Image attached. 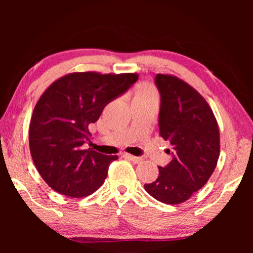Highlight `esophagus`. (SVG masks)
<instances>
[{
  "label": "esophagus",
  "instance_id": "esophagus-1",
  "mask_svg": "<svg viewBox=\"0 0 253 253\" xmlns=\"http://www.w3.org/2000/svg\"><path fill=\"white\" fill-rule=\"evenodd\" d=\"M126 159H129L130 161H132V162H134V164H139V162L143 160V159L141 158H138V157H134V155H131V154H126Z\"/></svg>",
  "mask_w": 253,
  "mask_h": 253
}]
</instances>
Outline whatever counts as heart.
<instances>
[{
  "instance_id": "b5f03b06",
  "label": "heart",
  "mask_w": 253,
  "mask_h": 253,
  "mask_svg": "<svg viewBox=\"0 0 253 253\" xmlns=\"http://www.w3.org/2000/svg\"><path fill=\"white\" fill-rule=\"evenodd\" d=\"M158 95L157 89L154 88V86H152L150 84H144L140 86V88L138 89L136 98L138 96H154Z\"/></svg>"
}]
</instances>
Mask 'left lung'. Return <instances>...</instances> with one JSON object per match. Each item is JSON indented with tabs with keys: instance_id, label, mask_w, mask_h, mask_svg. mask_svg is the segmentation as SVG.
<instances>
[{
	"instance_id": "left-lung-1",
	"label": "left lung",
	"mask_w": 253,
	"mask_h": 253,
	"mask_svg": "<svg viewBox=\"0 0 253 253\" xmlns=\"http://www.w3.org/2000/svg\"><path fill=\"white\" fill-rule=\"evenodd\" d=\"M155 84L161 95L159 133L170 143L172 160L159 167L158 178L144 186L159 202L177 205L213 174L220 155L219 126L209 103L188 83L158 74Z\"/></svg>"
}]
</instances>
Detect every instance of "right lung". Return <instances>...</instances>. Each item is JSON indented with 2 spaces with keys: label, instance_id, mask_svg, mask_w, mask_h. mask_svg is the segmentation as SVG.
<instances>
[{
  "label": "right lung",
  "instance_id": "right-lung-1",
  "mask_svg": "<svg viewBox=\"0 0 253 253\" xmlns=\"http://www.w3.org/2000/svg\"><path fill=\"white\" fill-rule=\"evenodd\" d=\"M138 74L72 72L48 86L30 122L33 162L43 181L61 195L82 198L103 184L117 155L84 150L88 126L103 108L134 84Z\"/></svg>",
  "mask_w": 253,
  "mask_h": 253
}]
</instances>
